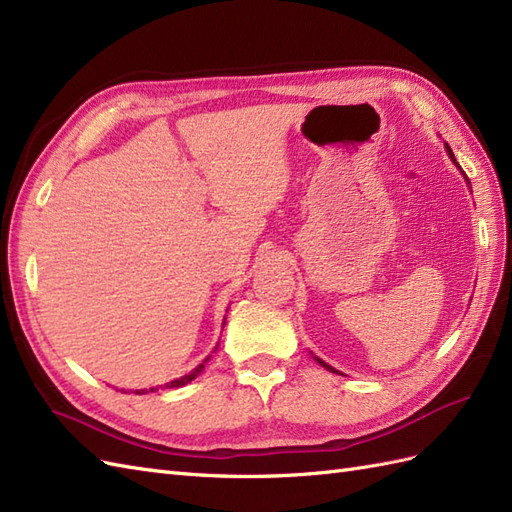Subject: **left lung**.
Wrapping results in <instances>:
<instances>
[{"mask_svg":"<svg viewBox=\"0 0 512 512\" xmlns=\"http://www.w3.org/2000/svg\"><path fill=\"white\" fill-rule=\"evenodd\" d=\"M446 150H448V155H450V159H452V161H454V163H457V159H454V155H452V150H450V146H448V144H446ZM457 168H459V170H461V165H459V163H457ZM463 174H465V172H463ZM314 359H316V362H319V364H321V366H323V368H327V370H329V372H338V370H336V368H331V366H329V364H325V362H323V359H319V357H314ZM338 375H340V372H338Z\"/></svg>","mask_w":512,"mask_h":512,"instance_id":"obj_1","label":"left lung"}]
</instances>
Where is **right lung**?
Here are the masks:
<instances>
[{
    "label": "right lung",
    "mask_w": 512,
    "mask_h": 512,
    "mask_svg": "<svg viewBox=\"0 0 512 512\" xmlns=\"http://www.w3.org/2000/svg\"><path fill=\"white\" fill-rule=\"evenodd\" d=\"M224 325H226V323H224ZM206 362H209V357H206L200 366L193 368V370L189 372V375H185V377H181V379H174V381H170V383H165V388H183V385L191 383L193 379H196V377L200 375V372H202V368H204V364H206ZM155 390H157V388H150V390H135V394H148V392H155Z\"/></svg>",
    "instance_id": "right-lung-1"
}]
</instances>
